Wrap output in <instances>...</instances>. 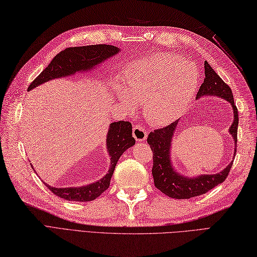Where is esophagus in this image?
Returning <instances> with one entry per match:
<instances>
[{
  "mask_svg": "<svg viewBox=\"0 0 257 257\" xmlns=\"http://www.w3.org/2000/svg\"><path fill=\"white\" fill-rule=\"evenodd\" d=\"M133 135H134V138L139 142H142L147 139L148 137V133L147 130L144 129L142 126H140V124H136V126L134 127V130H133Z\"/></svg>",
  "mask_w": 257,
  "mask_h": 257,
  "instance_id": "esophagus-1",
  "label": "esophagus"
}]
</instances>
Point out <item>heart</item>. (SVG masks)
<instances>
[{"label":"heart","mask_w":257,"mask_h":257,"mask_svg":"<svg viewBox=\"0 0 257 257\" xmlns=\"http://www.w3.org/2000/svg\"><path fill=\"white\" fill-rule=\"evenodd\" d=\"M124 89L116 95L129 110L143 103L147 119L156 126L172 123L192 103L200 85V71L178 55L160 53L131 63L123 79Z\"/></svg>","instance_id":"b5f03b06"}]
</instances>
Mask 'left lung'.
I'll return each instance as SVG.
<instances>
[{
    "label": "left lung",
    "instance_id": "1",
    "mask_svg": "<svg viewBox=\"0 0 257 257\" xmlns=\"http://www.w3.org/2000/svg\"><path fill=\"white\" fill-rule=\"evenodd\" d=\"M205 68V78L201 84L196 98L202 96H219L230 103L233 109V121L229 128V134L232 136L234 146L236 149V133H238V109L233 101L231 89L222 79L216 74L209 64L204 62ZM178 126V120L170 123L169 126L157 129L150 133L148 137V143L153 152V168L152 175L155 187L161 192L173 199H190V197L199 196L212 190L217 185L225 181L227 176L232 167L231 162L229 165L218 174L214 175H201L197 177H185L176 172L170 161V150H172L173 137ZM235 156V150L233 157Z\"/></svg>",
    "mask_w": 257,
    "mask_h": 257
}]
</instances>
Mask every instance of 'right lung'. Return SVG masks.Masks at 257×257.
I'll list each match as a JSON object with an SVG mask.
<instances>
[{
	"label": "right lung",
	"instance_id": "right-lung-1",
	"mask_svg": "<svg viewBox=\"0 0 257 257\" xmlns=\"http://www.w3.org/2000/svg\"><path fill=\"white\" fill-rule=\"evenodd\" d=\"M119 51L120 49L108 44H95L65 49L61 53H58L48 65V67L30 83L28 91L52 80V79L71 76L77 72L89 71L107 58L119 53ZM135 143L136 140L133 137L131 122L122 120L111 122L106 137V149L110 156V166L108 173L102 179L90 183L88 186L77 188H54L49 186L48 183H43L49 188L50 191L67 201L89 202L95 200L109 187L110 178L113 176L118 160L120 159L123 152L134 147ZM32 169L35 168L32 167Z\"/></svg>",
	"mask_w": 257,
	"mask_h": 257
}]
</instances>
